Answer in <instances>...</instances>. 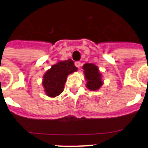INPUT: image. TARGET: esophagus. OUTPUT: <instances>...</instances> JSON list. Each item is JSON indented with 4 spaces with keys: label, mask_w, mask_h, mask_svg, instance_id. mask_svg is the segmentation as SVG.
Wrapping results in <instances>:
<instances>
[{
    "label": "esophagus",
    "mask_w": 148,
    "mask_h": 148,
    "mask_svg": "<svg viewBox=\"0 0 148 148\" xmlns=\"http://www.w3.org/2000/svg\"><path fill=\"white\" fill-rule=\"evenodd\" d=\"M75 66H76V67H78V68L80 67V66H81V62H80V61H75Z\"/></svg>",
    "instance_id": "esophagus-1"
}]
</instances>
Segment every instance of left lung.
<instances>
[{"mask_svg": "<svg viewBox=\"0 0 148 148\" xmlns=\"http://www.w3.org/2000/svg\"><path fill=\"white\" fill-rule=\"evenodd\" d=\"M84 73L87 80V87L89 90L94 91L99 90L103 84L101 74L99 73L98 66L91 63H87L83 66Z\"/></svg>", "mask_w": 148, "mask_h": 148, "instance_id": "1", "label": "left lung"}]
</instances>
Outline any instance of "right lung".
<instances>
[{
  "label": "right lung",
  "mask_w": 148,
  "mask_h": 148,
  "mask_svg": "<svg viewBox=\"0 0 148 148\" xmlns=\"http://www.w3.org/2000/svg\"><path fill=\"white\" fill-rule=\"evenodd\" d=\"M77 71V67L71 59L59 61L53 65L44 74L43 86L47 95L56 97L61 93L69 74Z\"/></svg>",
  "instance_id": "1"
}]
</instances>
